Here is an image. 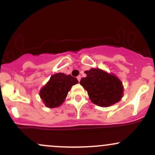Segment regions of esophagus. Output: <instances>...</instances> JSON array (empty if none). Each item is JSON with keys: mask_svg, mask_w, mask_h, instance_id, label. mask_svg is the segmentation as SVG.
Returning a JSON list of instances; mask_svg holds the SVG:
<instances>
[{"mask_svg": "<svg viewBox=\"0 0 155 155\" xmlns=\"http://www.w3.org/2000/svg\"><path fill=\"white\" fill-rule=\"evenodd\" d=\"M77 79H78V81H80V80H81V76H77Z\"/></svg>", "mask_w": 155, "mask_h": 155, "instance_id": "esophagus-1", "label": "esophagus"}]
</instances>
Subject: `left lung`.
Here are the masks:
<instances>
[{"label":"left lung","mask_w":155,"mask_h":155,"mask_svg":"<svg viewBox=\"0 0 155 155\" xmlns=\"http://www.w3.org/2000/svg\"><path fill=\"white\" fill-rule=\"evenodd\" d=\"M80 81L87 91L90 101L101 107H108L119 102L123 95V85L116 76L99 68H91Z\"/></svg>","instance_id":"left-lung-1"}]
</instances>
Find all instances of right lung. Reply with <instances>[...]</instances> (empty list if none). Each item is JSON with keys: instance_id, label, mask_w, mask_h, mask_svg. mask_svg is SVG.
<instances>
[{"instance_id": "right-lung-1", "label": "right lung", "mask_w": 155, "mask_h": 155, "mask_svg": "<svg viewBox=\"0 0 155 155\" xmlns=\"http://www.w3.org/2000/svg\"><path fill=\"white\" fill-rule=\"evenodd\" d=\"M77 83V79L72 76L55 74L40 90V97L47 107H58L64 102L71 87Z\"/></svg>"}]
</instances>
